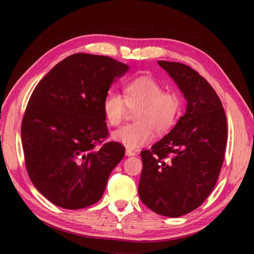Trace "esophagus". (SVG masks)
Masks as SVG:
<instances>
[{"label": "esophagus", "instance_id": "esophagus-1", "mask_svg": "<svg viewBox=\"0 0 254 254\" xmlns=\"http://www.w3.org/2000/svg\"><path fill=\"white\" fill-rule=\"evenodd\" d=\"M134 154H135V152L131 151V150H128V149H127V150H126V156H127V157H132V156H134Z\"/></svg>", "mask_w": 254, "mask_h": 254}]
</instances>
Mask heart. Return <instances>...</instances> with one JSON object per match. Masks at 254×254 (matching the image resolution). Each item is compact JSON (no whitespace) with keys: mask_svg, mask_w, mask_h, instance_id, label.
<instances>
[{"mask_svg":"<svg viewBox=\"0 0 254 254\" xmlns=\"http://www.w3.org/2000/svg\"><path fill=\"white\" fill-rule=\"evenodd\" d=\"M134 123L127 124L112 133V140L127 149H137L151 142L153 130L167 132L174 126L183 109L177 92L165 91L152 76H139L123 85V95L109 91L102 102L106 122L117 127L123 121L127 109H135Z\"/></svg>","mask_w":254,"mask_h":254,"instance_id":"obj_1","label":"heart"}]
</instances>
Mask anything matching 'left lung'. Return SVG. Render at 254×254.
<instances>
[{"label":"left lung","mask_w":254,"mask_h":254,"mask_svg":"<svg viewBox=\"0 0 254 254\" xmlns=\"http://www.w3.org/2000/svg\"><path fill=\"white\" fill-rule=\"evenodd\" d=\"M158 64L187 106L168 134L141 151L139 196L154 213L179 217L199 207L213 190L224 161L227 123L220 97L204 77L184 64Z\"/></svg>","instance_id":"1"}]
</instances>
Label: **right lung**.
<instances>
[{
  "mask_svg": "<svg viewBox=\"0 0 254 254\" xmlns=\"http://www.w3.org/2000/svg\"><path fill=\"white\" fill-rule=\"evenodd\" d=\"M128 66L105 56L75 54L34 88L21 126L29 177L40 194L67 209L95 204L126 149L96 144L109 135L102 102Z\"/></svg>",
  "mask_w": 254,
  "mask_h": 254,
  "instance_id": "obj_1",
  "label": "right lung"
}]
</instances>
